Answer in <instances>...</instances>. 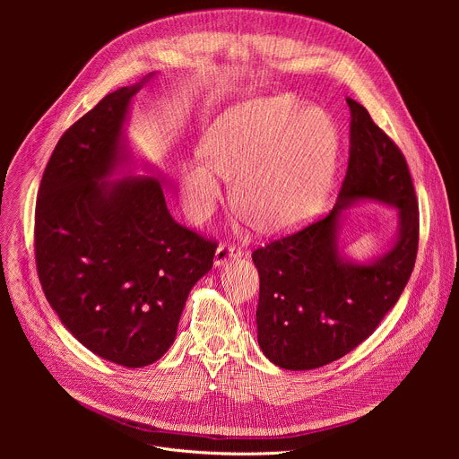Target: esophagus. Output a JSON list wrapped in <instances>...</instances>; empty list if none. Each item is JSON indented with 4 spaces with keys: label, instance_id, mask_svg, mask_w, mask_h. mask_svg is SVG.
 I'll use <instances>...</instances> for the list:
<instances>
[{
    "label": "esophagus",
    "instance_id": "34e87169",
    "mask_svg": "<svg viewBox=\"0 0 459 459\" xmlns=\"http://www.w3.org/2000/svg\"><path fill=\"white\" fill-rule=\"evenodd\" d=\"M243 255V248L236 243H220V247L216 248V255H214V265L220 267L223 265L227 259H236Z\"/></svg>",
    "mask_w": 459,
    "mask_h": 459
}]
</instances>
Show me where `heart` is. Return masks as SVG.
Listing matches in <instances>:
<instances>
[{
  "instance_id": "heart-1",
  "label": "heart",
  "mask_w": 459,
  "mask_h": 459,
  "mask_svg": "<svg viewBox=\"0 0 459 459\" xmlns=\"http://www.w3.org/2000/svg\"><path fill=\"white\" fill-rule=\"evenodd\" d=\"M336 145L331 121L292 98L238 105L204 136L200 158L205 165L181 169L186 212L194 221L212 212L221 195L216 173L232 183V207L252 229L283 230L308 214L329 183Z\"/></svg>"
}]
</instances>
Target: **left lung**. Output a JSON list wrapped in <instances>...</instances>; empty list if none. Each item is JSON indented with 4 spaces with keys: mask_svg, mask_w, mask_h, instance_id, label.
<instances>
[{
    "mask_svg": "<svg viewBox=\"0 0 459 459\" xmlns=\"http://www.w3.org/2000/svg\"><path fill=\"white\" fill-rule=\"evenodd\" d=\"M347 103L351 156L334 209L252 252L259 273L257 343L287 370L333 363L367 340L400 299L416 264L420 212L405 156L363 105ZM359 199L396 206L401 220L397 243L363 266L347 262L337 245L342 211Z\"/></svg>",
    "mask_w": 459,
    "mask_h": 459,
    "instance_id": "left-lung-1",
    "label": "left lung"
}]
</instances>
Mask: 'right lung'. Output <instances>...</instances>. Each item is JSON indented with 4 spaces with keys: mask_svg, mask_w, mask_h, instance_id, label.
Returning <instances> with one entry per match:
<instances>
[{
    "mask_svg": "<svg viewBox=\"0 0 459 459\" xmlns=\"http://www.w3.org/2000/svg\"><path fill=\"white\" fill-rule=\"evenodd\" d=\"M142 83L107 94L59 138L36 200V269L69 333L100 358L138 368L174 343L190 289L216 241L179 225L158 178L110 181L126 161L123 123Z\"/></svg>",
    "mask_w": 459,
    "mask_h": 459,
    "instance_id": "obj_1",
    "label": "right lung"
}]
</instances>
